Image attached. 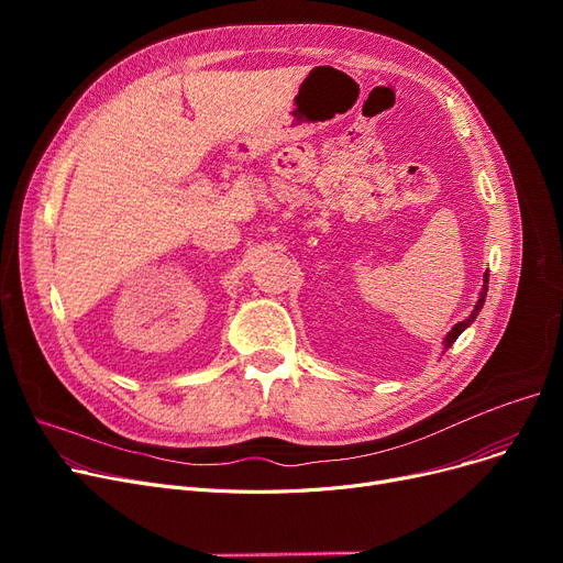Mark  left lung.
Wrapping results in <instances>:
<instances>
[{
    "mask_svg": "<svg viewBox=\"0 0 563 563\" xmlns=\"http://www.w3.org/2000/svg\"><path fill=\"white\" fill-rule=\"evenodd\" d=\"M486 291H488V272L484 274V287H482V294H479V301H477V306H475V310H472V314L465 319V321H459L456 323V327L448 333V338H445V349H450L454 342H456V338L470 327V323L472 321H475L477 319V314H479V310L484 308V301H486Z\"/></svg>",
    "mask_w": 563,
    "mask_h": 563,
    "instance_id": "obj_1",
    "label": "left lung"
}]
</instances>
